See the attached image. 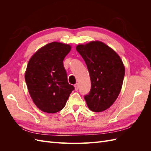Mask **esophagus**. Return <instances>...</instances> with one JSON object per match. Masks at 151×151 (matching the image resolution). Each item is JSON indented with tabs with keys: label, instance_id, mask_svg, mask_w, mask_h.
I'll return each mask as SVG.
<instances>
[{
	"label": "esophagus",
	"instance_id": "1",
	"mask_svg": "<svg viewBox=\"0 0 151 151\" xmlns=\"http://www.w3.org/2000/svg\"><path fill=\"white\" fill-rule=\"evenodd\" d=\"M74 88H75V90L76 91H77L78 90V89H79V84H76L75 85H74Z\"/></svg>",
	"mask_w": 151,
	"mask_h": 151
}]
</instances>
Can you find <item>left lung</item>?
Wrapping results in <instances>:
<instances>
[{
	"instance_id": "8db88e82",
	"label": "left lung",
	"mask_w": 151,
	"mask_h": 151,
	"mask_svg": "<svg viewBox=\"0 0 151 151\" xmlns=\"http://www.w3.org/2000/svg\"><path fill=\"white\" fill-rule=\"evenodd\" d=\"M77 51L84 60L91 78V88L84 99L94 112L110 107L119 95L125 76V67L119 55L106 44L93 41L79 45Z\"/></svg>"
}]
</instances>
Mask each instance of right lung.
Wrapping results in <instances>:
<instances>
[{
  "mask_svg": "<svg viewBox=\"0 0 151 151\" xmlns=\"http://www.w3.org/2000/svg\"><path fill=\"white\" fill-rule=\"evenodd\" d=\"M70 50L69 45L52 42L40 48L29 60L26 83L33 101L43 112L62 110L74 89L68 83L63 64Z\"/></svg>",
  "mask_w": 151,
  "mask_h": 151,
  "instance_id": "obj_1",
  "label": "right lung"
}]
</instances>
